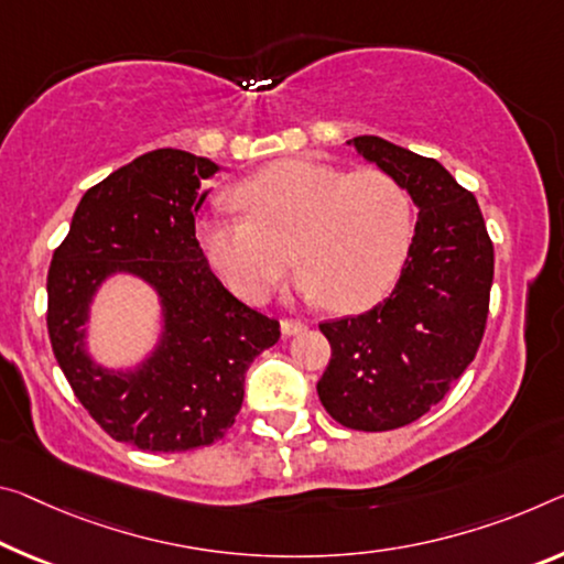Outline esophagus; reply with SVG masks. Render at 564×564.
<instances>
[{
  "mask_svg": "<svg viewBox=\"0 0 564 564\" xmlns=\"http://www.w3.org/2000/svg\"><path fill=\"white\" fill-rule=\"evenodd\" d=\"M308 328L306 321L301 318H283L281 321V334L283 336H296V334H303V330Z\"/></svg>",
  "mask_w": 564,
  "mask_h": 564,
  "instance_id": "esophagus-1",
  "label": "esophagus"
}]
</instances>
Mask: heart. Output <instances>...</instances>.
I'll use <instances>...</instances> for the list:
<instances>
[{"label":"heart","mask_w":564,"mask_h":564,"mask_svg":"<svg viewBox=\"0 0 564 564\" xmlns=\"http://www.w3.org/2000/svg\"><path fill=\"white\" fill-rule=\"evenodd\" d=\"M246 218L198 223L205 258L240 299L261 303L289 263L299 291L330 311H359L391 289L411 243V200L381 170H356L293 158L236 185ZM292 256H288V250Z\"/></svg>","instance_id":"heart-1"}]
</instances>
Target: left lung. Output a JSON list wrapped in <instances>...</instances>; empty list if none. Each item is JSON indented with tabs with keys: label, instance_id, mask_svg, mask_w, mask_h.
I'll use <instances>...</instances> for the list:
<instances>
[{
	"label": "left lung",
	"instance_id": "obj_1",
	"mask_svg": "<svg viewBox=\"0 0 564 564\" xmlns=\"http://www.w3.org/2000/svg\"><path fill=\"white\" fill-rule=\"evenodd\" d=\"M348 145L406 187L419 220L394 291L366 314L318 324L330 359L316 389L338 424L389 432L440 404L475 361L487 328L495 246L475 195L434 158L377 135Z\"/></svg>",
	"mask_w": 564,
	"mask_h": 564
}]
</instances>
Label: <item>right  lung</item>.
Returning <instances> with one entry per match:
<instances>
[{
	"mask_svg": "<svg viewBox=\"0 0 564 564\" xmlns=\"http://www.w3.org/2000/svg\"><path fill=\"white\" fill-rule=\"evenodd\" d=\"M210 160L153 150L115 170L79 200L47 273V330L79 404L115 442L191 452L223 440L243 404L248 366L281 338V324L238 301L195 238ZM135 272L166 311L159 351L130 375L86 359L88 299L107 274Z\"/></svg>",
	"mask_w": 564,
	"mask_h": 564,
	"instance_id": "right-lung-1",
	"label": "right lung"
}]
</instances>
